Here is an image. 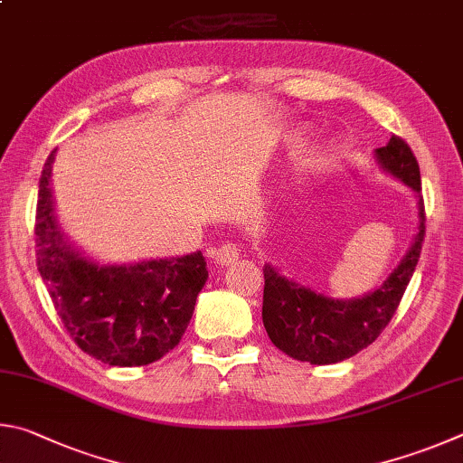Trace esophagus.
<instances>
[{
	"label": "esophagus",
	"instance_id": "34e87169",
	"mask_svg": "<svg viewBox=\"0 0 463 463\" xmlns=\"http://www.w3.org/2000/svg\"><path fill=\"white\" fill-rule=\"evenodd\" d=\"M240 258V250L233 244H222L213 254V260L219 266H230L232 262H236Z\"/></svg>",
	"mask_w": 463,
	"mask_h": 463
}]
</instances>
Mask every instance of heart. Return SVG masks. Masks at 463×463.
Here are the masks:
<instances>
[{
	"label": "heart",
	"instance_id": "b5f03b06",
	"mask_svg": "<svg viewBox=\"0 0 463 463\" xmlns=\"http://www.w3.org/2000/svg\"><path fill=\"white\" fill-rule=\"evenodd\" d=\"M327 162V156L323 152H313L311 156H307L303 160V168L305 170H319L323 165Z\"/></svg>",
	"mask_w": 463,
	"mask_h": 463
}]
</instances>
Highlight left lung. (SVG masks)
Listing matches in <instances>:
<instances>
[{
  "label": "left lung",
  "instance_id": "8db88e82",
  "mask_svg": "<svg viewBox=\"0 0 463 463\" xmlns=\"http://www.w3.org/2000/svg\"><path fill=\"white\" fill-rule=\"evenodd\" d=\"M380 168L415 193L419 227L399 266L378 288L358 298H334L290 280L264 264L262 321L270 342L301 362L326 366L352 358L368 347L391 323L415 272L425 238V209L415 154L399 136L374 154Z\"/></svg>",
  "mask_w": 463,
  "mask_h": 463
}]
</instances>
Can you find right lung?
I'll return each instance as SVG.
<instances>
[{"mask_svg":"<svg viewBox=\"0 0 463 463\" xmlns=\"http://www.w3.org/2000/svg\"><path fill=\"white\" fill-rule=\"evenodd\" d=\"M36 205V264L62 326L85 354L109 366L160 360L181 342L207 280L201 252L136 264H99L64 238L54 211L52 162Z\"/></svg>","mask_w":463,"mask_h":463,"instance_id":"obj_1","label":"right lung"}]
</instances>
